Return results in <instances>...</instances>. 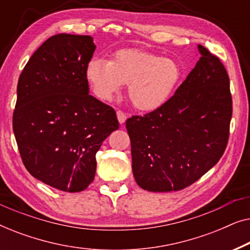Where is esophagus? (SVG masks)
Wrapping results in <instances>:
<instances>
[{
  "label": "esophagus",
  "mask_w": 250,
  "mask_h": 250,
  "mask_svg": "<svg viewBox=\"0 0 250 250\" xmlns=\"http://www.w3.org/2000/svg\"><path fill=\"white\" fill-rule=\"evenodd\" d=\"M116 114H117V118H118L119 124H124L125 121H126V118H127V116H126V114H124V112L121 111V110H118L117 112H116Z\"/></svg>",
  "instance_id": "esophagus-1"
}]
</instances>
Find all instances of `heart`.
I'll return each mask as SVG.
<instances>
[{
	"label": "heart",
	"mask_w": 250,
	"mask_h": 250,
	"mask_svg": "<svg viewBox=\"0 0 250 250\" xmlns=\"http://www.w3.org/2000/svg\"><path fill=\"white\" fill-rule=\"evenodd\" d=\"M86 78L94 94L111 100L127 84V97L141 111L163 107L179 87L183 69L176 60L138 49H122L111 60L93 58L86 66Z\"/></svg>",
	"instance_id": "b5f03b06"
}]
</instances>
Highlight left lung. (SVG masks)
Wrapping results in <instances>:
<instances>
[{"mask_svg":"<svg viewBox=\"0 0 250 250\" xmlns=\"http://www.w3.org/2000/svg\"><path fill=\"white\" fill-rule=\"evenodd\" d=\"M187 80L163 107L126 121L133 175L151 192L182 190L217 164L232 117L225 68L203 45Z\"/></svg>","mask_w":250,"mask_h":250,"instance_id":"8db88e82","label":"left lung"}]
</instances>
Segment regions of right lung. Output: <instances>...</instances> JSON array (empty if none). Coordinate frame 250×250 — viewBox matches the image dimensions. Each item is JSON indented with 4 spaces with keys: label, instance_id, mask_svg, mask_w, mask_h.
<instances>
[{
    "label": "right lung",
    "instance_id": "obj_1",
    "mask_svg": "<svg viewBox=\"0 0 250 250\" xmlns=\"http://www.w3.org/2000/svg\"><path fill=\"white\" fill-rule=\"evenodd\" d=\"M93 39L58 34L37 49L17 86L13 133L27 170L47 186L80 192L94 180L95 155L118 129L114 109L92 97L86 66Z\"/></svg>",
    "mask_w": 250,
    "mask_h": 250
}]
</instances>
